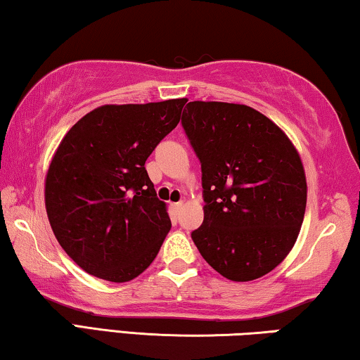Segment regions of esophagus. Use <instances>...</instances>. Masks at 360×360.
<instances>
[{
	"label": "esophagus",
	"instance_id": "obj_1",
	"mask_svg": "<svg viewBox=\"0 0 360 360\" xmlns=\"http://www.w3.org/2000/svg\"><path fill=\"white\" fill-rule=\"evenodd\" d=\"M182 208V202H176V203H173V210L178 213L179 210Z\"/></svg>",
	"mask_w": 360,
	"mask_h": 360
}]
</instances>
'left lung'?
Instances as JSON below:
<instances>
[{
    "instance_id": "8db88e82",
    "label": "left lung",
    "mask_w": 360,
    "mask_h": 360,
    "mask_svg": "<svg viewBox=\"0 0 360 360\" xmlns=\"http://www.w3.org/2000/svg\"><path fill=\"white\" fill-rule=\"evenodd\" d=\"M202 165L203 223L192 240L231 281H252L286 259L307 203L296 147L248 105L189 101L181 117Z\"/></svg>"
}]
</instances>
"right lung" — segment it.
I'll return each mask as SVG.
<instances>
[{"instance_id": "1", "label": "right lung", "mask_w": 360, "mask_h": 360, "mask_svg": "<svg viewBox=\"0 0 360 360\" xmlns=\"http://www.w3.org/2000/svg\"><path fill=\"white\" fill-rule=\"evenodd\" d=\"M187 98L103 105L69 129L45 179V207L64 252L101 280L147 270L171 229L146 162L178 126Z\"/></svg>"}]
</instances>
